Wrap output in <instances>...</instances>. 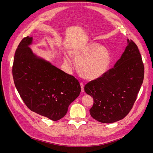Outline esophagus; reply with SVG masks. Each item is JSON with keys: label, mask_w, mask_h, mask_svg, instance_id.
Wrapping results in <instances>:
<instances>
[{"label": "esophagus", "mask_w": 153, "mask_h": 153, "mask_svg": "<svg viewBox=\"0 0 153 153\" xmlns=\"http://www.w3.org/2000/svg\"><path fill=\"white\" fill-rule=\"evenodd\" d=\"M80 86H81V89H82V92H84V84H83L82 82L80 83Z\"/></svg>", "instance_id": "34e87169"}]
</instances>
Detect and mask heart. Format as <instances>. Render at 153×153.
I'll return each instance as SVG.
<instances>
[{
  "label": "heart",
  "mask_w": 153,
  "mask_h": 153,
  "mask_svg": "<svg viewBox=\"0 0 153 153\" xmlns=\"http://www.w3.org/2000/svg\"><path fill=\"white\" fill-rule=\"evenodd\" d=\"M70 55L78 62V72L87 80H96L102 76L110 65L109 51L96 44L90 43L73 48L70 51ZM64 61L69 65L71 64L68 55H64Z\"/></svg>",
  "instance_id": "heart-1"
}]
</instances>
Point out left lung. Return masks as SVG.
Wrapping results in <instances>:
<instances>
[{"instance_id":"obj_1","label":"left lung","mask_w":153,"mask_h":153,"mask_svg":"<svg viewBox=\"0 0 153 153\" xmlns=\"http://www.w3.org/2000/svg\"><path fill=\"white\" fill-rule=\"evenodd\" d=\"M128 45L113 68L85 85L93 98L91 117L102 123H112L124 118L137 100L144 76V66L137 45Z\"/></svg>"}]
</instances>
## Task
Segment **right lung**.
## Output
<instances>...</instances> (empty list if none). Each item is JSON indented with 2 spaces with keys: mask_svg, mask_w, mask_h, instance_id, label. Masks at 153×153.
Returning a JSON list of instances; mask_svg holds the SVG:
<instances>
[{
  "mask_svg": "<svg viewBox=\"0 0 153 153\" xmlns=\"http://www.w3.org/2000/svg\"><path fill=\"white\" fill-rule=\"evenodd\" d=\"M32 37L23 39L16 50L13 65L15 85L31 111L56 121L81 92L79 82L32 52Z\"/></svg>",
  "mask_w": 153,
  "mask_h": 153,
  "instance_id": "1",
  "label": "right lung"
}]
</instances>
